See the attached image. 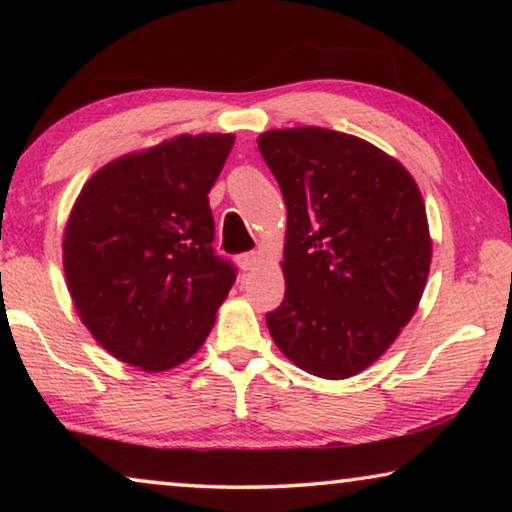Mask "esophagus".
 <instances>
[{
	"instance_id": "1",
	"label": "esophagus",
	"mask_w": 512,
	"mask_h": 512,
	"mask_svg": "<svg viewBox=\"0 0 512 512\" xmlns=\"http://www.w3.org/2000/svg\"><path fill=\"white\" fill-rule=\"evenodd\" d=\"M259 262H262V257H259V253L239 255V266L244 268V271H253V268H257Z\"/></svg>"
}]
</instances>
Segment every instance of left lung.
I'll return each mask as SVG.
<instances>
[{"mask_svg": "<svg viewBox=\"0 0 512 512\" xmlns=\"http://www.w3.org/2000/svg\"><path fill=\"white\" fill-rule=\"evenodd\" d=\"M287 205L282 305L266 314L300 370L348 379L391 348L431 266L427 210L400 160L320 126L257 137Z\"/></svg>", "mask_w": 512, "mask_h": 512, "instance_id": "1", "label": "left lung"}]
</instances>
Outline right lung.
Here are the masks:
<instances>
[{"label":"right lung","instance_id":"1","mask_svg":"<svg viewBox=\"0 0 512 512\" xmlns=\"http://www.w3.org/2000/svg\"><path fill=\"white\" fill-rule=\"evenodd\" d=\"M232 133L176 135L112 160L76 196L63 266L76 314L103 350L164 372L201 350L235 268L214 255L212 185Z\"/></svg>","mask_w":512,"mask_h":512}]
</instances>
